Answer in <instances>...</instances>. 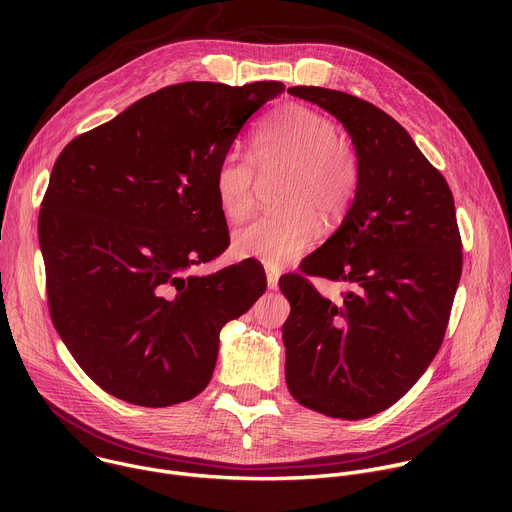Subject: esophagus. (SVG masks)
I'll use <instances>...</instances> for the list:
<instances>
[{
    "label": "esophagus",
    "instance_id": "esophagus-1",
    "mask_svg": "<svg viewBox=\"0 0 512 512\" xmlns=\"http://www.w3.org/2000/svg\"><path fill=\"white\" fill-rule=\"evenodd\" d=\"M265 275H267V287L269 289H275L277 287V281H279V271L271 265L265 267Z\"/></svg>",
    "mask_w": 512,
    "mask_h": 512
}]
</instances>
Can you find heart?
Wrapping results in <instances>:
<instances>
[{
  "mask_svg": "<svg viewBox=\"0 0 512 512\" xmlns=\"http://www.w3.org/2000/svg\"><path fill=\"white\" fill-rule=\"evenodd\" d=\"M336 133L328 115L289 105L257 131L253 158L237 150L221 158L212 184L218 206L231 221L247 216L255 204V163L263 174L283 170L279 202L285 206L235 231L233 251L239 257L289 263L318 241V212L328 223L346 214L360 186V162L352 143Z\"/></svg>",
  "mask_w": 512,
  "mask_h": 512,
  "instance_id": "1",
  "label": "heart"
}]
</instances>
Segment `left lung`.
Listing matches in <instances>:
<instances>
[{"label":"left lung","mask_w":512,"mask_h":512,"mask_svg":"<svg viewBox=\"0 0 512 512\" xmlns=\"http://www.w3.org/2000/svg\"><path fill=\"white\" fill-rule=\"evenodd\" d=\"M350 133L360 186L340 229L279 287L285 381L298 403L328 417L364 419L397 403L442 346L462 275L452 190L411 135L354 95L291 87ZM353 285L326 301L307 277Z\"/></svg>","instance_id":"1"}]
</instances>
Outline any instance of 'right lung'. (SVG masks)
I'll return each instance as SVG.
<instances>
[{"label": "right lung", "mask_w": 512, "mask_h": 512, "mask_svg": "<svg viewBox=\"0 0 512 512\" xmlns=\"http://www.w3.org/2000/svg\"><path fill=\"white\" fill-rule=\"evenodd\" d=\"M283 83H180L60 152L38 218L52 324L109 395L168 407L208 385L218 334L267 287L257 261L186 271L229 247L214 170Z\"/></svg>", "instance_id": "add662e5"}]
</instances>
